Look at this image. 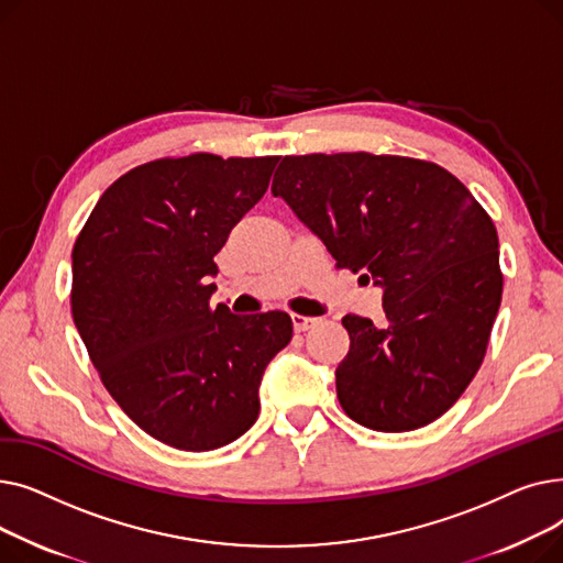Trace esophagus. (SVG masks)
I'll list each match as a JSON object with an SVG mask.
<instances>
[{
  "instance_id": "obj_1",
  "label": "esophagus",
  "mask_w": 563,
  "mask_h": 563,
  "mask_svg": "<svg viewBox=\"0 0 563 563\" xmlns=\"http://www.w3.org/2000/svg\"><path fill=\"white\" fill-rule=\"evenodd\" d=\"M317 323V319L314 317H303V314H291V327H294V331H299V333H303V331H308V329H312Z\"/></svg>"
}]
</instances>
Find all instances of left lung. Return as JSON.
Wrapping results in <instances>:
<instances>
[{
  "instance_id": "left-lung-1",
  "label": "left lung",
  "mask_w": 563,
  "mask_h": 563,
  "mask_svg": "<svg viewBox=\"0 0 563 563\" xmlns=\"http://www.w3.org/2000/svg\"><path fill=\"white\" fill-rule=\"evenodd\" d=\"M272 191L338 269L383 287L380 329L342 319L351 344L335 386L346 416L386 433L438 420L482 367L501 301L488 212L450 170L399 155H289Z\"/></svg>"
}]
</instances>
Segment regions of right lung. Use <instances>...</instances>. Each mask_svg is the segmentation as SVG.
I'll list each match as a JSON object with an SVG mask.
<instances>
[{"label": "right lung", "instance_id": "right-lung-1", "mask_svg": "<svg viewBox=\"0 0 563 563\" xmlns=\"http://www.w3.org/2000/svg\"><path fill=\"white\" fill-rule=\"evenodd\" d=\"M280 157L196 153L141 164L100 196L73 246L70 308L104 388L147 435L212 452L260 412V380L291 340L287 312L210 306L214 255Z\"/></svg>", "mask_w": 563, "mask_h": 563}]
</instances>
